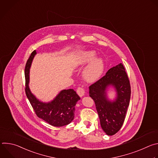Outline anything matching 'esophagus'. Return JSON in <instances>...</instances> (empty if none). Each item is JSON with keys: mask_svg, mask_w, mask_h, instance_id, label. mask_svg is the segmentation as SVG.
Segmentation results:
<instances>
[{"mask_svg": "<svg viewBox=\"0 0 158 158\" xmlns=\"http://www.w3.org/2000/svg\"><path fill=\"white\" fill-rule=\"evenodd\" d=\"M77 93L81 98H82L85 94L84 89L82 87H78L77 89Z\"/></svg>", "mask_w": 158, "mask_h": 158, "instance_id": "34e87169", "label": "esophagus"}]
</instances>
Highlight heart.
I'll use <instances>...</instances> for the list:
<instances>
[{
	"instance_id": "1",
	"label": "heart",
	"mask_w": 158,
	"mask_h": 158,
	"mask_svg": "<svg viewBox=\"0 0 158 158\" xmlns=\"http://www.w3.org/2000/svg\"><path fill=\"white\" fill-rule=\"evenodd\" d=\"M88 64L82 72V77L87 82H94L101 77L104 72V62L102 58L97 57V54L94 51L81 52L76 57L75 65L84 67Z\"/></svg>"
}]
</instances>
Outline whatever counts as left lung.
<instances>
[{
    "instance_id": "obj_1",
    "label": "left lung",
    "mask_w": 158,
    "mask_h": 158,
    "mask_svg": "<svg viewBox=\"0 0 158 158\" xmlns=\"http://www.w3.org/2000/svg\"><path fill=\"white\" fill-rule=\"evenodd\" d=\"M113 88L115 97L109 98L108 91ZM89 96L94 101L102 130L112 136L121 128L131 98V87L123 65L112 67L101 79L89 87Z\"/></svg>"
}]
</instances>
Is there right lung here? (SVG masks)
<instances>
[{"instance_id": "obj_1", "label": "right lung", "mask_w": 158, "mask_h": 158, "mask_svg": "<svg viewBox=\"0 0 158 158\" xmlns=\"http://www.w3.org/2000/svg\"><path fill=\"white\" fill-rule=\"evenodd\" d=\"M34 51L27 61L25 68L26 93L36 115L51 126L61 127L71 123L74 118L75 107L81 99L73 89H63L51 101L43 102L36 98L29 87L30 69L34 57Z\"/></svg>"}]
</instances>
